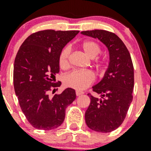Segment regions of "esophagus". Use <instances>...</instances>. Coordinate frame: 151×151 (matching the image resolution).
I'll return each mask as SVG.
<instances>
[{
	"instance_id": "esophagus-1",
	"label": "esophagus",
	"mask_w": 151,
	"mask_h": 151,
	"mask_svg": "<svg viewBox=\"0 0 151 151\" xmlns=\"http://www.w3.org/2000/svg\"><path fill=\"white\" fill-rule=\"evenodd\" d=\"M82 94H84V92H82V91H76V95H77V96H81V95H82Z\"/></svg>"
}]
</instances>
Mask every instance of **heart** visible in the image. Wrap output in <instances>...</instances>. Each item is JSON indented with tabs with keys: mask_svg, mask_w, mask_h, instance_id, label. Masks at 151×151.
<instances>
[{
	"mask_svg": "<svg viewBox=\"0 0 151 151\" xmlns=\"http://www.w3.org/2000/svg\"><path fill=\"white\" fill-rule=\"evenodd\" d=\"M81 49L82 50L85 55L90 58H94L101 52V47L96 42L92 40H86L80 45ZM69 54L70 50L65 48L62 50L59 56L58 63L59 66L63 70L67 69L69 66ZM103 61H96V70L101 72L102 70ZM94 76L93 73L87 70H74L68 73L64 78V84L68 87L75 88L78 90H81L88 87L89 85L93 82Z\"/></svg>",
	"mask_w": 151,
	"mask_h": 151,
	"instance_id": "obj_1",
	"label": "heart"
}]
</instances>
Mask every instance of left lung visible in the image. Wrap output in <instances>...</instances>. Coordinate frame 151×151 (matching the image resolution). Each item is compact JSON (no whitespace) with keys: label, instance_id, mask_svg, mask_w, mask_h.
<instances>
[{"label":"left lung","instance_id":"obj_1","mask_svg":"<svg viewBox=\"0 0 151 151\" xmlns=\"http://www.w3.org/2000/svg\"><path fill=\"white\" fill-rule=\"evenodd\" d=\"M97 39L106 46L109 64L102 80L93 86L101 98L88 94L90 104L86 110V123L93 131L111 132L118 128L126 117L134 88V67L130 53L116 35L104 30L81 32Z\"/></svg>","mask_w":151,"mask_h":151}]
</instances>
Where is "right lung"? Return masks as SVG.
<instances>
[{
  "mask_svg": "<svg viewBox=\"0 0 151 151\" xmlns=\"http://www.w3.org/2000/svg\"><path fill=\"white\" fill-rule=\"evenodd\" d=\"M79 31L44 30L33 33L20 46L14 62L13 84L19 106L32 126L52 130L63 124L65 109L76 99L73 88H67L52 98L48 92L59 72V56L63 47Z\"/></svg>",
  "mask_w": 151,
  "mask_h": 151,
  "instance_id": "1",
  "label": "right lung"
}]
</instances>
